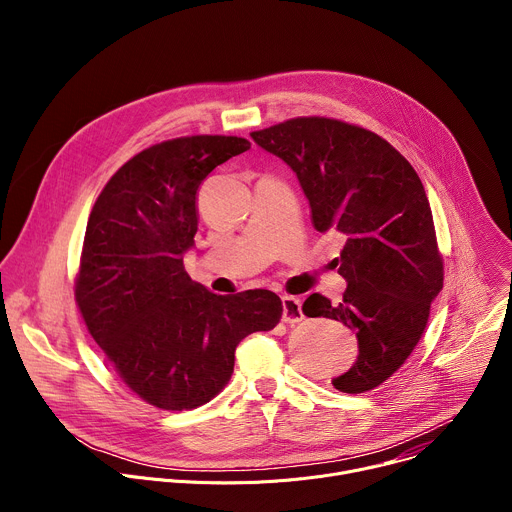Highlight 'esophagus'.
Segmentation results:
<instances>
[{
	"label": "esophagus",
	"mask_w": 512,
	"mask_h": 512,
	"mask_svg": "<svg viewBox=\"0 0 512 512\" xmlns=\"http://www.w3.org/2000/svg\"><path fill=\"white\" fill-rule=\"evenodd\" d=\"M281 320L287 324H298L304 320L302 300L294 296H283L281 298Z\"/></svg>",
	"instance_id": "34e87169"
}]
</instances>
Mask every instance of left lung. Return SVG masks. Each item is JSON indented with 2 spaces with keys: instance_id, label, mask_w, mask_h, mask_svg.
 I'll return each instance as SVG.
<instances>
[{
  "instance_id": "left-lung-1",
  "label": "left lung",
  "mask_w": 512,
  "mask_h": 512,
  "mask_svg": "<svg viewBox=\"0 0 512 512\" xmlns=\"http://www.w3.org/2000/svg\"><path fill=\"white\" fill-rule=\"evenodd\" d=\"M251 137L294 170L316 231L344 237L336 259L348 283L342 302L312 294L302 310L354 330L358 356L332 385L371 391L407 360L444 287L423 184L383 137L336 119L298 117Z\"/></svg>"
}]
</instances>
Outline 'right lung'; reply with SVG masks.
I'll return each instance as SVG.
<instances>
[{
  "mask_svg": "<svg viewBox=\"0 0 512 512\" xmlns=\"http://www.w3.org/2000/svg\"><path fill=\"white\" fill-rule=\"evenodd\" d=\"M249 148L225 135L152 145L115 172L91 210L77 304L115 373L160 409L208 403L229 383L239 342L281 318L273 291L218 296L184 269L198 186Z\"/></svg>",
  "mask_w": 512,
  "mask_h": 512,
  "instance_id": "add662e5",
  "label": "right lung"
}]
</instances>
